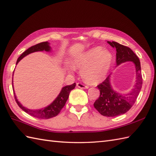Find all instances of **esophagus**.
Listing matches in <instances>:
<instances>
[{"label":"esophagus","mask_w":156,"mask_h":156,"mask_svg":"<svg viewBox=\"0 0 156 156\" xmlns=\"http://www.w3.org/2000/svg\"><path fill=\"white\" fill-rule=\"evenodd\" d=\"M76 86L78 87V88H82V89H84V88H88V87L84 85V84H82V83H80V82H78L76 84Z\"/></svg>","instance_id":"1"}]
</instances>
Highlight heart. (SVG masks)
Instances as JSON below:
<instances>
[{
	"label": "heart",
	"mask_w": 156,
	"mask_h": 156,
	"mask_svg": "<svg viewBox=\"0 0 156 156\" xmlns=\"http://www.w3.org/2000/svg\"><path fill=\"white\" fill-rule=\"evenodd\" d=\"M112 62V54L102 47L97 46L78 56L74 65L81 69L82 78L90 84H97L106 76Z\"/></svg>",
	"instance_id": "1"
}]
</instances>
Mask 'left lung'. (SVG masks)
<instances>
[{"mask_svg":"<svg viewBox=\"0 0 156 156\" xmlns=\"http://www.w3.org/2000/svg\"><path fill=\"white\" fill-rule=\"evenodd\" d=\"M108 43L116 48L117 66L125 62L132 61L135 64L136 80L134 88L126 94H121L112 89L110 84V75L97 87L100 90V97L97 99L94 106L100 114L107 117H114L125 114L132 107L142 88V76L140 62L136 54L129 47L122 45L116 42Z\"/></svg>","mask_w":156,"mask_h":156,"instance_id":"left-lung-1","label":"left lung"}]
</instances>
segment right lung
Returning <instances> with one entry per match:
<instances>
[{"label":"right lung","mask_w":156,"mask_h":156,"mask_svg":"<svg viewBox=\"0 0 156 156\" xmlns=\"http://www.w3.org/2000/svg\"><path fill=\"white\" fill-rule=\"evenodd\" d=\"M43 50H45V51L48 52L50 50V47L49 46V43L48 42H43L38 43V44H36L34 46H31L30 48L27 49L26 51H24L21 55L19 57L17 61H16V64L18 62L24 58L28 54H30L32 52H37V51H43ZM76 86V83H74L73 84L64 86V88L62 89L59 95L57 96L56 100L54 101V102L49 105L48 106H47L44 108H42L41 110H30L28 109L27 108H24L23 106L18 100L16 99V97L14 94V98H15V101L16 102L17 104L19 105V106L21 108L22 110L24 111L26 113L30 114V115L35 118H37L39 119H49L53 118L54 116H56V115L58 114L61 110L62 109L63 107L65 106V104H66V101L68 98V96H69L70 92L72 90H73Z\"/></svg>","instance_id":"obj_1"}]
</instances>
